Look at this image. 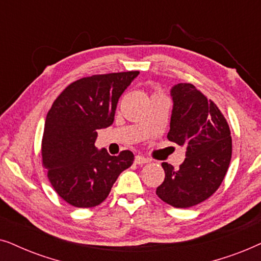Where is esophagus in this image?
I'll return each mask as SVG.
<instances>
[{
    "instance_id": "34e87169",
    "label": "esophagus",
    "mask_w": 261,
    "mask_h": 261,
    "mask_svg": "<svg viewBox=\"0 0 261 261\" xmlns=\"http://www.w3.org/2000/svg\"><path fill=\"white\" fill-rule=\"evenodd\" d=\"M150 160L144 158V156L142 155H137L136 158H135V163H137V165H143V163H148Z\"/></svg>"
}]
</instances>
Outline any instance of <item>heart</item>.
<instances>
[{
  "mask_svg": "<svg viewBox=\"0 0 261 261\" xmlns=\"http://www.w3.org/2000/svg\"><path fill=\"white\" fill-rule=\"evenodd\" d=\"M155 95H162V94H161V93L159 92V90H156V92L154 93V94H152V96H155Z\"/></svg>",
  "mask_w": 261,
  "mask_h": 261,
  "instance_id": "b5f03b06",
  "label": "heart"
}]
</instances>
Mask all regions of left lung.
<instances>
[{"instance_id": "8db88e82", "label": "left lung", "mask_w": 261, "mask_h": 261, "mask_svg": "<svg viewBox=\"0 0 261 261\" xmlns=\"http://www.w3.org/2000/svg\"><path fill=\"white\" fill-rule=\"evenodd\" d=\"M173 111L167 138L186 147L179 169L162 163L165 180L156 194L169 205L186 209L206 200L223 181L231 160L228 121L216 103L191 83L171 90Z\"/></svg>"}]
</instances>
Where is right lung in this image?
I'll return each instance as SVG.
<instances>
[{"mask_svg":"<svg viewBox=\"0 0 261 261\" xmlns=\"http://www.w3.org/2000/svg\"><path fill=\"white\" fill-rule=\"evenodd\" d=\"M140 71L80 79L52 103L45 120L41 163L62 199L75 207H94L109 196L119 174L134 162L130 150L111 156L98 150V130L114 120L120 95Z\"/></svg>","mask_w":261,"mask_h":261,"instance_id":"obj_1","label":"right lung"}]
</instances>
